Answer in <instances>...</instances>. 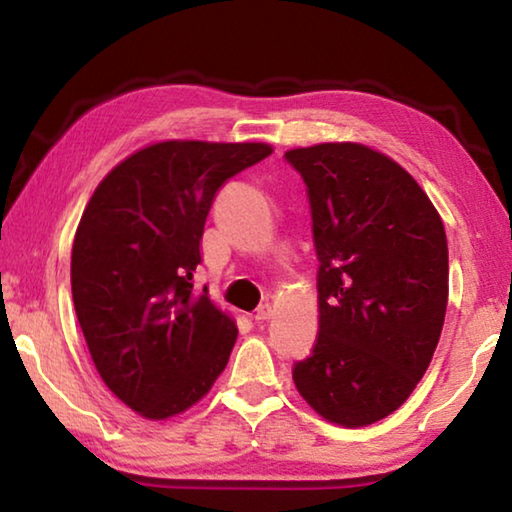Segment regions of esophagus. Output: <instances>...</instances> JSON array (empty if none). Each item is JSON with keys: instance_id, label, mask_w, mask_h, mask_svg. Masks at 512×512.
Segmentation results:
<instances>
[{"instance_id": "esophagus-1", "label": "esophagus", "mask_w": 512, "mask_h": 512, "mask_svg": "<svg viewBox=\"0 0 512 512\" xmlns=\"http://www.w3.org/2000/svg\"><path fill=\"white\" fill-rule=\"evenodd\" d=\"M271 316H273V307L266 302V305L257 307V311L253 314V320H255V323H264V320H268Z\"/></svg>"}]
</instances>
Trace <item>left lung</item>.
Returning <instances> with one entry per match:
<instances>
[{
	"label": "left lung",
	"mask_w": 512,
	"mask_h": 512,
	"mask_svg": "<svg viewBox=\"0 0 512 512\" xmlns=\"http://www.w3.org/2000/svg\"><path fill=\"white\" fill-rule=\"evenodd\" d=\"M307 185L318 339L293 381L325 420L366 427L406 402L445 323L443 221L409 171L363 144L284 153Z\"/></svg>",
	"instance_id": "obj_1"
}]
</instances>
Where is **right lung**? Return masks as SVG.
I'll return each mask as SVG.
<instances>
[{"mask_svg":"<svg viewBox=\"0 0 512 512\" xmlns=\"http://www.w3.org/2000/svg\"><path fill=\"white\" fill-rule=\"evenodd\" d=\"M268 144L171 140L119 162L94 189L72 246V298L101 379L144 418L187 411L230 359L237 325L194 289L219 187Z\"/></svg>","mask_w":512,"mask_h":512,"instance_id":"right-lung-1","label":"right lung"}]
</instances>
